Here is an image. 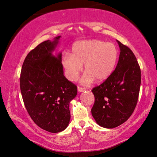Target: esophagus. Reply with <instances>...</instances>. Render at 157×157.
<instances>
[{"label":"esophagus","instance_id":"obj_1","mask_svg":"<svg viewBox=\"0 0 157 157\" xmlns=\"http://www.w3.org/2000/svg\"><path fill=\"white\" fill-rule=\"evenodd\" d=\"M78 92H79V93H81V92H84L85 90V88L78 86Z\"/></svg>","mask_w":157,"mask_h":157}]
</instances>
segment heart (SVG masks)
<instances>
[{"mask_svg":"<svg viewBox=\"0 0 157 157\" xmlns=\"http://www.w3.org/2000/svg\"><path fill=\"white\" fill-rule=\"evenodd\" d=\"M118 50L112 43L99 39L82 40L73 44L71 53L64 55L62 64L67 79L75 81L84 64L85 75L82 83L88 84L94 79L103 82L114 71Z\"/></svg>","mask_w":157,"mask_h":157,"instance_id":"obj_1","label":"heart"}]
</instances>
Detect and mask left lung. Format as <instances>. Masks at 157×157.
<instances>
[{"mask_svg":"<svg viewBox=\"0 0 157 157\" xmlns=\"http://www.w3.org/2000/svg\"><path fill=\"white\" fill-rule=\"evenodd\" d=\"M120 50L114 71L92 92L94 103L92 115L99 126L113 128L129 118L136 108L141 84V70L130 48L117 41Z\"/></svg>","mask_w":157,"mask_h":157,"instance_id":"obj_1","label":"left lung"}]
</instances>
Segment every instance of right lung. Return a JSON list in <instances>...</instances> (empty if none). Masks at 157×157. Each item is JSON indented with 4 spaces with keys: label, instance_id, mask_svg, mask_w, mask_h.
Instances as JSON below:
<instances>
[{
    "label": "right lung",
    "instance_id": "right-lung-1",
    "mask_svg": "<svg viewBox=\"0 0 157 157\" xmlns=\"http://www.w3.org/2000/svg\"><path fill=\"white\" fill-rule=\"evenodd\" d=\"M60 36L42 42L28 54L20 78L21 96L30 118L40 128L53 133L69 125V103L78 93L76 86L64 76L61 52L53 54Z\"/></svg>",
    "mask_w": 157,
    "mask_h": 157
}]
</instances>
